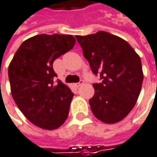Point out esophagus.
Returning <instances> with one entry per match:
<instances>
[{
    "instance_id": "34e87169",
    "label": "esophagus",
    "mask_w": 157,
    "mask_h": 157,
    "mask_svg": "<svg viewBox=\"0 0 157 157\" xmlns=\"http://www.w3.org/2000/svg\"><path fill=\"white\" fill-rule=\"evenodd\" d=\"M82 83H83V81H82V80H81V81H80L79 82H76V83H75V86L76 88H79L80 86H82Z\"/></svg>"
}]
</instances>
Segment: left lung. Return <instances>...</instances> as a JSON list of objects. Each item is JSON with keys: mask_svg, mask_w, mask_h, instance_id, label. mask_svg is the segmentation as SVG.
I'll return each instance as SVG.
<instances>
[{"mask_svg": "<svg viewBox=\"0 0 157 157\" xmlns=\"http://www.w3.org/2000/svg\"><path fill=\"white\" fill-rule=\"evenodd\" d=\"M90 69L101 82L94 83L89 100L93 115L103 123L115 124L132 111L143 82L141 60L124 39L109 33L76 35Z\"/></svg>", "mask_w": 157, "mask_h": 157, "instance_id": "8db88e82", "label": "left lung"}]
</instances>
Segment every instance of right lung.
Returning a JSON list of instances; mask_svg holds the SVG:
<instances>
[{"instance_id":"obj_1","label":"right lung","mask_w":157,"mask_h":157,"mask_svg":"<svg viewBox=\"0 0 157 157\" xmlns=\"http://www.w3.org/2000/svg\"><path fill=\"white\" fill-rule=\"evenodd\" d=\"M70 34H38L25 40L9 66L11 94L17 107L34 125L55 130L68 116L74 93L56 80L53 62L73 49Z\"/></svg>"}]
</instances>
